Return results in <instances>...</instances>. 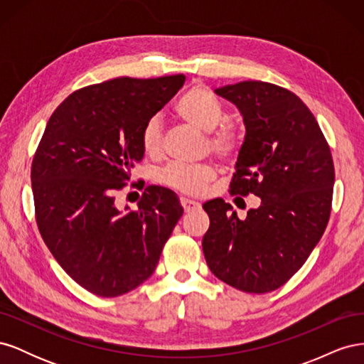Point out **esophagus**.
<instances>
[{
	"label": "esophagus",
	"mask_w": 364,
	"mask_h": 364,
	"mask_svg": "<svg viewBox=\"0 0 364 364\" xmlns=\"http://www.w3.org/2000/svg\"><path fill=\"white\" fill-rule=\"evenodd\" d=\"M181 205H182L185 213H191V211H197V209H200V203L199 202L191 200V199H186V197H182Z\"/></svg>",
	"instance_id": "obj_1"
}]
</instances>
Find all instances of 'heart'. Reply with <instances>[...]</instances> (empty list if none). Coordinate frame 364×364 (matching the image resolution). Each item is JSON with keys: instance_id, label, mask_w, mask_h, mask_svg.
Returning a JSON list of instances; mask_svg holds the SVG:
<instances>
[{"instance_id": "heart-1", "label": "heart", "mask_w": 364, "mask_h": 364, "mask_svg": "<svg viewBox=\"0 0 364 364\" xmlns=\"http://www.w3.org/2000/svg\"><path fill=\"white\" fill-rule=\"evenodd\" d=\"M174 111L183 121L208 135V147L222 158L235 155L241 147L243 134L240 127L225 123V107L218 98L203 86H193L174 106ZM220 127L218 128V126ZM161 121L150 118L141 132V147L146 155L156 156L161 150ZM215 178L214 167L203 165L170 164L158 174V182L185 194H199L208 188Z\"/></svg>"}]
</instances>
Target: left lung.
Segmentation results:
<instances>
[{"instance_id":"obj_1","label":"left lung","mask_w":364,"mask_h":364,"mask_svg":"<svg viewBox=\"0 0 364 364\" xmlns=\"http://www.w3.org/2000/svg\"><path fill=\"white\" fill-rule=\"evenodd\" d=\"M214 92L238 109L246 127L230 193H252L261 205L241 220L222 199L203 203L205 259L230 287L267 293L304 266L325 232L333 156L314 115L289 90L246 80Z\"/></svg>"}]
</instances>
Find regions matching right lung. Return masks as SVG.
Segmentation results:
<instances>
[{
	"label": "right lung",
	"mask_w": 364,
	"mask_h": 364,
	"mask_svg": "<svg viewBox=\"0 0 364 364\" xmlns=\"http://www.w3.org/2000/svg\"><path fill=\"white\" fill-rule=\"evenodd\" d=\"M183 83L178 74L82 87L43 132L31 164L39 232L60 267L97 296H121L149 279L183 214L164 186H147L136 211L118 209L114 197L144 158L142 129Z\"/></svg>",
	"instance_id": "right-lung-1"
}]
</instances>
